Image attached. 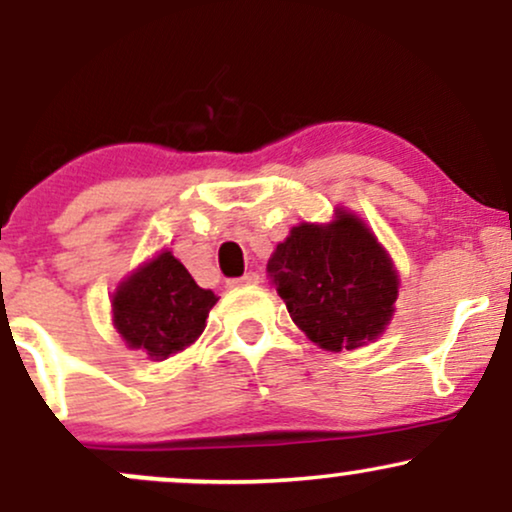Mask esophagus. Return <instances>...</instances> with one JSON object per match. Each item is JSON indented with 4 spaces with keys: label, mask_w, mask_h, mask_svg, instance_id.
<instances>
[{
    "label": "esophagus",
    "mask_w": 512,
    "mask_h": 512,
    "mask_svg": "<svg viewBox=\"0 0 512 512\" xmlns=\"http://www.w3.org/2000/svg\"><path fill=\"white\" fill-rule=\"evenodd\" d=\"M257 281H260V276H257L255 272H248V274L240 276V279L228 281V289H240V286H255Z\"/></svg>",
    "instance_id": "34e87169"
}]
</instances>
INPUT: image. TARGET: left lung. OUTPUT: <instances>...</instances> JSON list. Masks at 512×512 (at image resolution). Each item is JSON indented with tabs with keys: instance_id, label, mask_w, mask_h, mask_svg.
<instances>
[{
	"instance_id": "8db88e82",
	"label": "left lung",
	"mask_w": 512,
	"mask_h": 512,
	"mask_svg": "<svg viewBox=\"0 0 512 512\" xmlns=\"http://www.w3.org/2000/svg\"><path fill=\"white\" fill-rule=\"evenodd\" d=\"M267 269L298 330L325 351L375 342L395 315V262L368 223L344 207L327 223L293 226Z\"/></svg>"
}]
</instances>
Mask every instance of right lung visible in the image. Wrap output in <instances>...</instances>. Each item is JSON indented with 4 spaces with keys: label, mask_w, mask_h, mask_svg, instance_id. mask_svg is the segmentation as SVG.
<instances>
[{
    "label": "right lung",
    "mask_w": 512,
    "mask_h": 512,
    "mask_svg": "<svg viewBox=\"0 0 512 512\" xmlns=\"http://www.w3.org/2000/svg\"><path fill=\"white\" fill-rule=\"evenodd\" d=\"M219 296L202 289L170 250L139 264L113 291V327L129 349L166 361L195 344Z\"/></svg>",
    "instance_id": "1"
}]
</instances>
